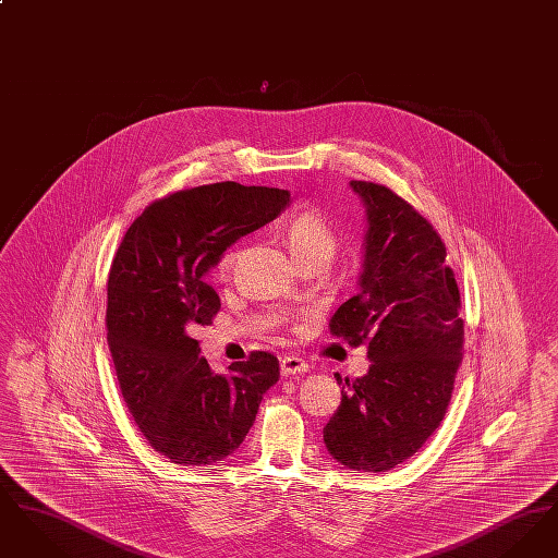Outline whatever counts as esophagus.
<instances>
[{"label":"esophagus","instance_id":"34e87169","mask_svg":"<svg viewBox=\"0 0 558 558\" xmlns=\"http://www.w3.org/2000/svg\"><path fill=\"white\" fill-rule=\"evenodd\" d=\"M280 372L282 376H296V374H305L310 372V364L296 355H284L280 360Z\"/></svg>","mask_w":558,"mask_h":558}]
</instances>
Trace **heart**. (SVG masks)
I'll use <instances>...</instances> for the list:
<instances>
[{
  "label": "heart",
  "mask_w": 558,
  "mask_h": 558,
  "mask_svg": "<svg viewBox=\"0 0 558 558\" xmlns=\"http://www.w3.org/2000/svg\"><path fill=\"white\" fill-rule=\"evenodd\" d=\"M282 239L291 251L294 264L307 259L330 262L337 251V232L318 209H299L291 213L282 223ZM232 257L226 259L223 267H230Z\"/></svg>",
  "instance_id": "obj_1"
}]
</instances>
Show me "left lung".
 Segmentation results:
<instances>
[{"label": "left lung", "instance_id": "8db88e82", "mask_svg": "<svg viewBox=\"0 0 558 558\" xmlns=\"http://www.w3.org/2000/svg\"><path fill=\"white\" fill-rule=\"evenodd\" d=\"M349 186L366 213L362 271L330 332L353 345L368 341L371 368L345 380L324 444L345 469L385 473L441 425L464 324L446 244L433 226L389 187L355 180Z\"/></svg>", "mask_w": 558, "mask_h": 558}]
</instances>
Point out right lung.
Segmentation results:
<instances>
[{"instance_id":"1","label":"right lung","mask_w":558,"mask_h":558,"mask_svg":"<svg viewBox=\"0 0 558 558\" xmlns=\"http://www.w3.org/2000/svg\"><path fill=\"white\" fill-rule=\"evenodd\" d=\"M291 192L221 182L153 203L133 221L108 276V347L135 425L182 466L232 456L280 378L278 360L253 351L213 372L190 337L221 303L207 282L236 240L284 211Z\"/></svg>"}]
</instances>
